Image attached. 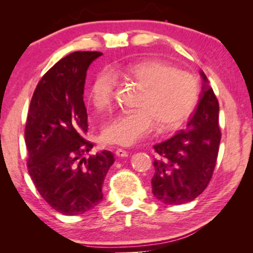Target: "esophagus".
Returning a JSON list of instances; mask_svg holds the SVG:
<instances>
[{
    "instance_id": "obj_1",
    "label": "esophagus",
    "mask_w": 253,
    "mask_h": 253,
    "mask_svg": "<svg viewBox=\"0 0 253 253\" xmlns=\"http://www.w3.org/2000/svg\"><path fill=\"white\" fill-rule=\"evenodd\" d=\"M115 154H116L118 157H127L128 156V152L125 151V149H123V148L116 149V152H115Z\"/></svg>"
}]
</instances>
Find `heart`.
Segmentation results:
<instances>
[{
  "label": "heart",
  "instance_id": "obj_1",
  "mask_svg": "<svg viewBox=\"0 0 253 253\" xmlns=\"http://www.w3.org/2000/svg\"><path fill=\"white\" fill-rule=\"evenodd\" d=\"M116 79L140 89L135 109L118 114L106 124L102 138L108 144L130 146L156 124L158 131L176 129L192 114L199 98L198 81L185 71L157 60L145 59L99 72L93 80L90 101L98 111L110 106Z\"/></svg>",
  "mask_w": 253,
  "mask_h": 253
}]
</instances>
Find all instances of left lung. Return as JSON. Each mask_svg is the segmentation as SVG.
<instances>
[{
	"label": "left lung",
	"mask_w": 253,
	"mask_h": 253,
	"mask_svg": "<svg viewBox=\"0 0 253 253\" xmlns=\"http://www.w3.org/2000/svg\"><path fill=\"white\" fill-rule=\"evenodd\" d=\"M202 92L198 107L185 129L161 144L154 145L153 194L162 203L191 202L207 188L216 164L221 140L219 101L201 70Z\"/></svg>",
	"instance_id": "obj_1"
}]
</instances>
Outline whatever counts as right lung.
<instances>
[{
	"label": "right lung",
	"mask_w": 253,
	"mask_h": 253,
	"mask_svg": "<svg viewBox=\"0 0 253 253\" xmlns=\"http://www.w3.org/2000/svg\"><path fill=\"white\" fill-rule=\"evenodd\" d=\"M102 53L77 51L58 61L33 92L25 125L28 169L38 192L65 215L90 211L102 200V184L114 164L113 153L85 158L93 147L84 102L85 76Z\"/></svg>",
	"instance_id": "obj_1"
}]
</instances>
